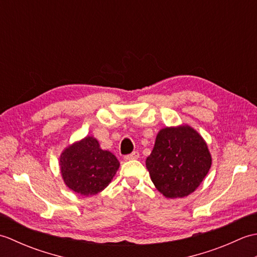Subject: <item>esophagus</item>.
Instances as JSON below:
<instances>
[{
	"mask_svg": "<svg viewBox=\"0 0 257 257\" xmlns=\"http://www.w3.org/2000/svg\"><path fill=\"white\" fill-rule=\"evenodd\" d=\"M138 158H139V152L134 151L133 154L124 156V160H136V159H138Z\"/></svg>",
	"mask_w": 257,
	"mask_h": 257,
	"instance_id": "obj_1",
	"label": "esophagus"
}]
</instances>
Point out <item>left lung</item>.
<instances>
[{
  "label": "left lung",
  "mask_w": 257,
  "mask_h": 257,
  "mask_svg": "<svg viewBox=\"0 0 257 257\" xmlns=\"http://www.w3.org/2000/svg\"><path fill=\"white\" fill-rule=\"evenodd\" d=\"M211 165L205 140L189 124L161 129L146 160L151 181L168 199L184 198L194 192Z\"/></svg>",
  "instance_id": "left-lung-1"
}]
</instances>
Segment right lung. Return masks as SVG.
I'll list each match as a JSON object with an SVG mask.
<instances>
[{
  "label": "right lung",
  "instance_id": "add662e5",
  "mask_svg": "<svg viewBox=\"0 0 257 257\" xmlns=\"http://www.w3.org/2000/svg\"><path fill=\"white\" fill-rule=\"evenodd\" d=\"M119 166L116 156L102 150L91 136L69 145L59 157L64 183L84 196L95 195L107 188Z\"/></svg>",
  "mask_w": 257,
  "mask_h": 257
}]
</instances>
